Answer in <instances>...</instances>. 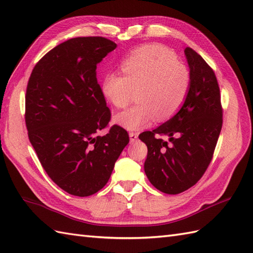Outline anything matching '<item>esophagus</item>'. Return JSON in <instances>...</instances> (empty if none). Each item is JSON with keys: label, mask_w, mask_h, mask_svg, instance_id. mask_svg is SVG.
<instances>
[{"label": "esophagus", "mask_w": 253, "mask_h": 253, "mask_svg": "<svg viewBox=\"0 0 253 253\" xmlns=\"http://www.w3.org/2000/svg\"><path fill=\"white\" fill-rule=\"evenodd\" d=\"M129 139H130V142H135L138 139V133L137 132H129Z\"/></svg>", "instance_id": "34e87169"}]
</instances>
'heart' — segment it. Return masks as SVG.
Segmentation results:
<instances>
[{
	"label": "heart",
	"mask_w": 253,
	"mask_h": 253,
	"mask_svg": "<svg viewBox=\"0 0 253 253\" xmlns=\"http://www.w3.org/2000/svg\"><path fill=\"white\" fill-rule=\"evenodd\" d=\"M123 76L107 73L102 92L118 109L126 107L136 93L137 103L114 116V123L137 130L154 118L165 122L178 112L189 94V69L177 61L174 52L160 44H146L130 52L121 64Z\"/></svg>",
	"instance_id": "obj_1"
}]
</instances>
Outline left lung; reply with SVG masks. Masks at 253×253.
I'll return each instance as SVG.
<instances>
[{"label":"left lung","mask_w":253,"mask_h":253,"mask_svg":"<svg viewBox=\"0 0 253 253\" xmlns=\"http://www.w3.org/2000/svg\"><path fill=\"white\" fill-rule=\"evenodd\" d=\"M185 55L191 75L189 94L176 114L152 131L140 133L148 147L144 171L164 193L177 195L196 185L211 162L222 129V105L213 69L193 51ZM155 134L166 135L165 142Z\"/></svg>","instance_id":"left-lung-1"}]
</instances>
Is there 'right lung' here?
Listing matches in <instances>:
<instances>
[{"instance_id":"add662e5","label":"right lung","mask_w":253,"mask_h":253,"mask_svg":"<svg viewBox=\"0 0 253 253\" xmlns=\"http://www.w3.org/2000/svg\"><path fill=\"white\" fill-rule=\"evenodd\" d=\"M103 37H78L58 44L36 64L26 91L25 120L42 168L73 196L88 197L109 181L129 142L111 120L96 80V65L116 49Z\"/></svg>"}]
</instances>
